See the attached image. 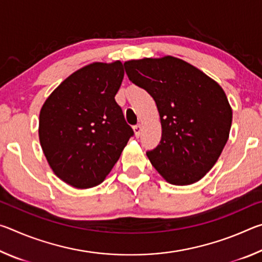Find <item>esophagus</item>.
I'll return each instance as SVG.
<instances>
[{"label":"esophagus","instance_id":"1","mask_svg":"<svg viewBox=\"0 0 262 262\" xmlns=\"http://www.w3.org/2000/svg\"><path fill=\"white\" fill-rule=\"evenodd\" d=\"M133 129H134V133H135V136L139 137L140 134H141V126L140 125H135L134 127H133Z\"/></svg>","mask_w":262,"mask_h":262}]
</instances>
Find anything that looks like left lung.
Here are the masks:
<instances>
[{
    "label": "left lung",
    "mask_w": 262,
    "mask_h": 262,
    "mask_svg": "<svg viewBox=\"0 0 262 262\" xmlns=\"http://www.w3.org/2000/svg\"><path fill=\"white\" fill-rule=\"evenodd\" d=\"M129 81L157 105L162 139L147 156L172 185H190L215 165L232 122L223 89L205 73L173 56L123 63Z\"/></svg>",
    "instance_id": "left-lung-1"
}]
</instances>
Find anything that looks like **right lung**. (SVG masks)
I'll use <instances>...</instances> for the list:
<instances>
[{
    "instance_id": "obj_1",
    "label": "right lung",
    "mask_w": 262,
    "mask_h": 262,
    "mask_svg": "<svg viewBox=\"0 0 262 262\" xmlns=\"http://www.w3.org/2000/svg\"><path fill=\"white\" fill-rule=\"evenodd\" d=\"M123 74L120 61L91 63L66 78L42 105V151L54 173L73 187L103 183L134 135L114 99Z\"/></svg>"
}]
</instances>
